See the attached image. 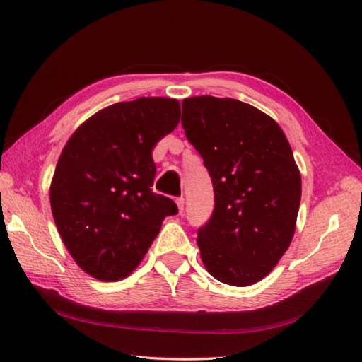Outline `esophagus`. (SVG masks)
<instances>
[{
	"instance_id": "esophagus-1",
	"label": "esophagus",
	"mask_w": 362,
	"mask_h": 362,
	"mask_svg": "<svg viewBox=\"0 0 362 362\" xmlns=\"http://www.w3.org/2000/svg\"><path fill=\"white\" fill-rule=\"evenodd\" d=\"M175 204H177V208H179V213L182 214V213H183V208H185V199H183V197H179V199H175Z\"/></svg>"
}]
</instances>
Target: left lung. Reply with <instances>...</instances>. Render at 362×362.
<instances>
[{
    "label": "left lung",
    "mask_w": 362,
    "mask_h": 362,
    "mask_svg": "<svg viewBox=\"0 0 362 362\" xmlns=\"http://www.w3.org/2000/svg\"><path fill=\"white\" fill-rule=\"evenodd\" d=\"M182 109L214 188L197 238L202 262L217 281L248 287L273 272L295 236L302 183L291 146L270 115L239 100L191 97Z\"/></svg>",
    "instance_id": "1"
}]
</instances>
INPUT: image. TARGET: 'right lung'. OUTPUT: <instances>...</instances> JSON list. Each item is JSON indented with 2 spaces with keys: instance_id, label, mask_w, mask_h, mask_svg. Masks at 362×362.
I'll return each instance as SVG.
<instances>
[{
  "instance_id": "add662e5",
  "label": "right lung",
  "mask_w": 362,
  "mask_h": 362,
  "mask_svg": "<svg viewBox=\"0 0 362 362\" xmlns=\"http://www.w3.org/2000/svg\"><path fill=\"white\" fill-rule=\"evenodd\" d=\"M175 98L140 97L95 112L64 145L50 182V208L66 250L83 272L114 282L148 253L171 199L151 189L153 149L179 124Z\"/></svg>"
}]
</instances>
